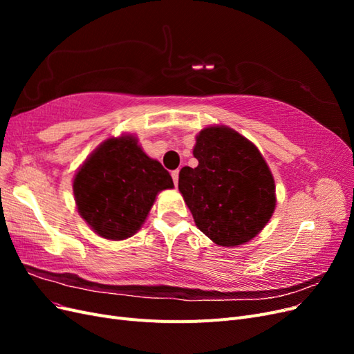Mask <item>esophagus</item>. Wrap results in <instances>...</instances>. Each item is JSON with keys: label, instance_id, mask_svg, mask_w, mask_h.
I'll list each match as a JSON object with an SVG mask.
<instances>
[{"label": "esophagus", "instance_id": "34e87169", "mask_svg": "<svg viewBox=\"0 0 354 354\" xmlns=\"http://www.w3.org/2000/svg\"><path fill=\"white\" fill-rule=\"evenodd\" d=\"M171 177H173V181H174V185L177 186V183H178V169L173 171V173H171Z\"/></svg>", "mask_w": 354, "mask_h": 354}]
</instances>
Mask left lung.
I'll list each match as a JSON object with an SVG mask.
<instances>
[{
    "label": "left lung",
    "instance_id": "left-lung-1",
    "mask_svg": "<svg viewBox=\"0 0 354 354\" xmlns=\"http://www.w3.org/2000/svg\"><path fill=\"white\" fill-rule=\"evenodd\" d=\"M198 167H183L178 189L198 229L220 246L251 241L276 207L274 180L263 155L229 127H207L194 147Z\"/></svg>",
    "mask_w": 354,
    "mask_h": 354
}]
</instances>
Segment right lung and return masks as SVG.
<instances>
[{
    "label": "right lung",
    "instance_id": "right-lung-1",
    "mask_svg": "<svg viewBox=\"0 0 354 354\" xmlns=\"http://www.w3.org/2000/svg\"><path fill=\"white\" fill-rule=\"evenodd\" d=\"M173 187L168 171L149 158L131 134L104 140L73 178L80 216L99 236L111 241L137 233L156 195Z\"/></svg>",
    "mask_w": 354,
    "mask_h": 354
}]
</instances>
